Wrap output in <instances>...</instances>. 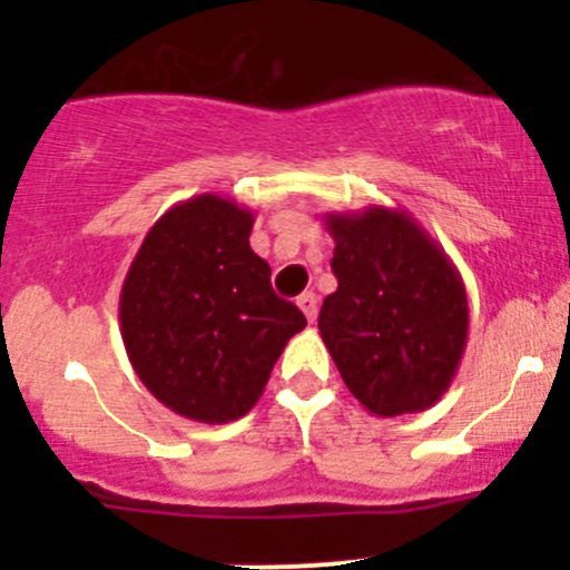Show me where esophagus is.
<instances>
[{
    "label": "esophagus",
    "mask_w": 570,
    "mask_h": 570,
    "mask_svg": "<svg viewBox=\"0 0 570 570\" xmlns=\"http://www.w3.org/2000/svg\"><path fill=\"white\" fill-rule=\"evenodd\" d=\"M297 305H299V311L305 313V318L307 322H316V316H318V297L313 292H303L297 297Z\"/></svg>",
    "instance_id": "1"
}]
</instances>
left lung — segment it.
<instances>
[{"label":"left lung","instance_id":"1","mask_svg":"<svg viewBox=\"0 0 570 570\" xmlns=\"http://www.w3.org/2000/svg\"><path fill=\"white\" fill-rule=\"evenodd\" d=\"M337 289L318 332L353 396L377 417L423 412L453 383L469 340L461 273L402 208L324 214Z\"/></svg>","mask_w":570,"mask_h":570}]
</instances>
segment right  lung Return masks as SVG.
Returning a JSON list of instances; mask_svg holds the SVG:
<instances>
[{"label":"right lung","mask_w":570,"mask_h":570,"mask_svg":"<svg viewBox=\"0 0 570 570\" xmlns=\"http://www.w3.org/2000/svg\"><path fill=\"white\" fill-rule=\"evenodd\" d=\"M254 212L203 193L144 235L120 292L126 353L149 394L176 415L230 423L263 396L286 343L305 330L252 252Z\"/></svg>","instance_id":"1"}]
</instances>
